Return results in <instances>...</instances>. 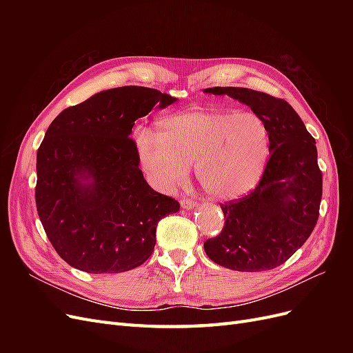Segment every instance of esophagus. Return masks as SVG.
Wrapping results in <instances>:
<instances>
[{
	"mask_svg": "<svg viewBox=\"0 0 353 353\" xmlns=\"http://www.w3.org/2000/svg\"><path fill=\"white\" fill-rule=\"evenodd\" d=\"M181 206H183V209L191 210V209H194L197 206V201L193 200V199H183V200H181Z\"/></svg>",
	"mask_w": 353,
	"mask_h": 353,
	"instance_id": "1",
	"label": "esophagus"
}]
</instances>
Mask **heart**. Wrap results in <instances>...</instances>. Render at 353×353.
<instances>
[{
	"label": "heart",
	"mask_w": 353,
	"mask_h": 353,
	"mask_svg": "<svg viewBox=\"0 0 353 353\" xmlns=\"http://www.w3.org/2000/svg\"><path fill=\"white\" fill-rule=\"evenodd\" d=\"M137 153L150 183L163 193L175 190L196 166L206 193L230 200L250 191L270 153L268 128L254 112L194 109L170 116L160 132L138 130Z\"/></svg>",
	"instance_id": "b5f03b06"
}]
</instances>
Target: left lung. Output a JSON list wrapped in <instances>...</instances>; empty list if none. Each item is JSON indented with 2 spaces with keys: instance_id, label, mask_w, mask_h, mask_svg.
Instances as JSON below:
<instances>
[{
  "instance_id": "8db88e82",
  "label": "left lung",
  "mask_w": 353,
  "mask_h": 353,
  "mask_svg": "<svg viewBox=\"0 0 353 353\" xmlns=\"http://www.w3.org/2000/svg\"><path fill=\"white\" fill-rule=\"evenodd\" d=\"M205 92L248 104L270 134V159L248 196L221 205L225 223L205 241L209 258L230 270H274L292 258L311 236L319 216L323 172L314 137L283 99L241 87H213Z\"/></svg>"
}]
</instances>
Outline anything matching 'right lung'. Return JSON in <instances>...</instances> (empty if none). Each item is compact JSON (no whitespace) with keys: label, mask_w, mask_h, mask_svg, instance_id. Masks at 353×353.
Segmentation results:
<instances>
[{"label":"right lung","mask_w":353,"mask_h":353,"mask_svg":"<svg viewBox=\"0 0 353 353\" xmlns=\"http://www.w3.org/2000/svg\"><path fill=\"white\" fill-rule=\"evenodd\" d=\"M175 101L128 85L70 105L48 126L37 154V210L73 268L117 274L152 256L159 221L179 203L147 184L130 135L138 117Z\"/></svg>","instance_id":"add662e5"}]
</instances>
